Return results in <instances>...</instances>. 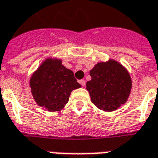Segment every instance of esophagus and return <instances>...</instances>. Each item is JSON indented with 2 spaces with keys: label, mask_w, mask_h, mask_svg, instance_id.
I'll list each match as a JSON object with an SVG mask.
<instances>
[{
  "label": "esophagus",
  "mask_w": 158,
  "mask_h": 158,
  "mask_svg": "<svg viewBox=\"0 0 158 158\" xmlns=\"http://www.w3.org/2000/svg\"><path fill=\"white\" fill-rule=\"evenodd\" d=\"M79 83L80 84V85H81L83 86V87L85 85V81L84 79H80V80L79 81Z\"/></svg>",
  "instance_id": "1"
}]
</instances>
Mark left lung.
Wrapping results in <instances>:
<instances>
[{
  "label": "left lung",
  "mask_w": 158,
  "mask_h": 158,
  "mask_svg": "<svg viewBox=\"0 0 158 158\" xmlns=\"http://www.w3.org/2000/svg\"><path fill=\"white\" fill-rule=\"evenodd\" d=\"M86 83L92 102L99 109L112 112L126 102L132 87L129 73L118 62L110 60L97 63Z\"/></svg>",
  "instance_id": "1"
}]
</instances>
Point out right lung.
<instances>
[{"label":"right lung","instance_id":"1","mask_svg":"<svg viewBox=\"0 0 158 158\" xmlns=\"http://www.w3.org/2000/svg\"><path fill=\"white\" fill-rule=\"evenodd\" d=\"M80 86L73 71L66 69L57 59L45 60L30 79L34 99L50 112L63 108L73 89Z\"/></svg>","mask_w":158,"mask_h":158}]
</instances>
